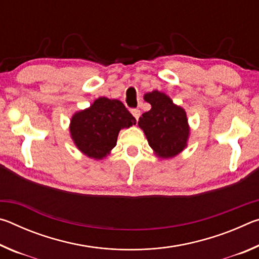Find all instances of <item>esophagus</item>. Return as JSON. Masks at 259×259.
<instances>
[{
  "label": "esophagus",
  "mask_w": 259,
  "mask_h": 259,
  "mask_svg": "<svg viewBox=\"0 0 259 259\" xmlns=\"http://www.w3.org/2000/svg\"><path fill=\"white\" fill-rule=\"evenodd\" d=\"M131 114H133V115L135 116L136 120H138L139 116H140V111L138 108H134V109H131Z\"/></svg>",
  "instance_id": "obj_1"
}]
</instances>
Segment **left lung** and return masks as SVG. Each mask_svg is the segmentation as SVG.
<instances>
[{
	"label": "left lung",
	"mask_w": 259,
	"mask_h": 259,
	"mask_svg": "<svg viewBox=\"0 0 259 259\" xmlns=\"http://www.w3.org/2000/svg\"><path fill=\"white\" fill-rule=\"evenodd\" d=\"M144 99L152 108L143 113L138 125L145 134L148 145L162 159L176 156L187 146L190 136L185 109L157 90L147 93Z\"/></svg>",
	"instance_id": "1"
}]
</instances>
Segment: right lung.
<instances>
[{
  "label": "right lung",
  "instance_id": "obj_1",
  "mask_svg": "<svg viewBox=\"0 0 259 259\" xmlns=\"http://www.w3.org/2000/svg\"><path fill=\"white\" fill-rule=\"evenodd\" d=\"M136 124V119L117 99L99 97L89 108L72 116L69 131L83 154L102 160L115 147L121 129Z\"/></svg>",
  "mask_w": 259,
  "mask_h": 259
}]
</instances>
